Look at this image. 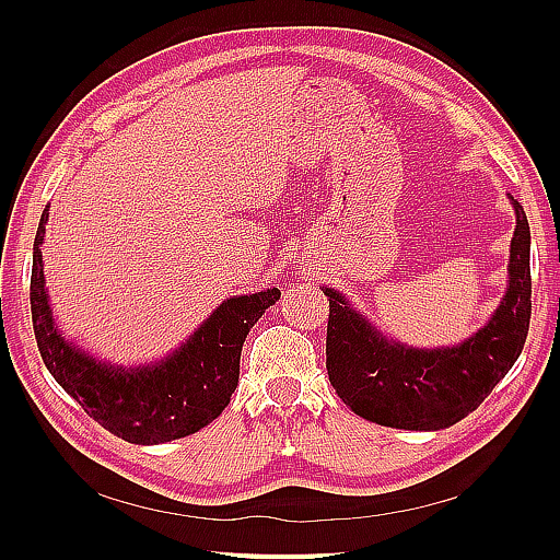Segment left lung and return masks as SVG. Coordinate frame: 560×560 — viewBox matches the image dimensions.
Returning a JSON list of instances; mask_svg holds the SVG:
<instances>
[{"label": "left lung", "mask_w": 560, "mask_h": 560, "mask_svg": "<svg viewBox=\"0 0 560 560\" xmlns=\"http://www.w3.org/2000/svg\"><path fill=\"white\" fill-rule=\"evenodd\" d=\"M516 229L500 306L465 341L406 346L383 334L350 299L329 296L327 374L352 413L397 430L436 432L455 425L493 393L523 350L530 325V226L514 196Z\"/></svg>", "instance_id": "8db88e82"}]
</instances>
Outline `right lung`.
<instances>
[{"label": "right lung", "mask_w": 560, "mask_h": 560, "mask_svg": "<svg viewBox=\"0 0 560 560\" xmlns=\"http://www.w3.org/2000/svg\"><path fill=\"white\" fill-rule=\"evenodd\" d=\"M46 224L48 208L32 252L30 303L50 376L93 420L130 444H165L210 425L231 401L245 338L280 299L278 287L224 299L194 334L154 362L114 364L83 350L58 327L42 261Z\"/></svg>", "instance_id": "1"}]
</instances>
